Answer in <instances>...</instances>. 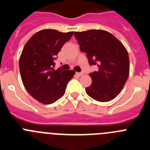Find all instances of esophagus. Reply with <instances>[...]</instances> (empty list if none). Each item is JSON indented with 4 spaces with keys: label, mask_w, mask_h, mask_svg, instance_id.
Returning <instances> with one entry per match:
<instances>
[{
    "label": "esophagus",
    "mask_w": 150,
    "mask_h": 150,
    "mask_svg": "<svg viewBox=\"0 0 150 150\" xmlns=\"http://www.w3.org/2000/svg\"><path fill=\"white\" fill-rule=\"evenodd\" d=\"M76 74H77L78 76H83V75H84V73H83V72H80V73H76Z\"/></svg>",
    "instance_id": "esophagus-1"
}]
</instances>
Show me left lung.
<instances>
[{
    "label": "left lung",
    "mask_w": 150,
    "mask_h": 150,
    "mask_svg": "<svg viewBox=\"0 0 150 150\" xmlns=\"http://www.w3.org/2000/svg\"><path fill=\"white\" fill-rule=\"evenodd\" d=\"M80 50L90 65H97L98 71L91 73V86L86 88L87 95L100 102L115 98L124 87L129 75V57L122 43L104 30L74 32Z\"/></svg>",
    "instance_id": "1"
}]
</instances>
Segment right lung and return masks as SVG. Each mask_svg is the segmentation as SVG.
Listing matches in <instances>:
<instances>
[{
	"instance_id": "add662e5",
	"label": "right lung",
	"mask_w": 150,
	"mask_h": 150,
	"mask_svg": "<svg viewBox=\"0 0 150 150\" xmlns=\"http://www.w3.org/2000/svg\"><path fill=\"white\" fill-rule=\"evenodd\" d=\"M73 34L45 29L34 34L24 46L19 59L22 83L28 92L42 104H52L62 98L75 74L73 71L53 68L56 55Z\"/></svg>"
}]
</instances>
